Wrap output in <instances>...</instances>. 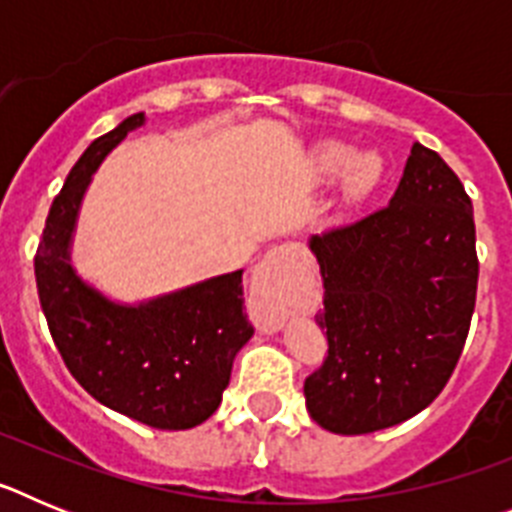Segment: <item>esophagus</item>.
<instances>
[{
    "label": "esophagus",
    "instance_id": "obj_1",
    "mask_svg": "<svg viewBox=\"0 0 512 512\" xmlns=\"http://www.w3.org/2000/svg\"><path fill=\"white\" fill-rule=\"evenodd\" d=\"M305 253L297 246H274L253 271V297L261 307L266 330H277L289 310V282L300 269Z\"/></svg>",
    "mask_w": 512,
    "mask_h": 512
}]
</instances>
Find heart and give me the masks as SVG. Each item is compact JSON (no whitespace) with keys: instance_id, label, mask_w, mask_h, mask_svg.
Listing matches in <instances>:
<instances>
[{"instance_id":"1","label":"heart","mask_w":512,"mask_h":512,"mask_svg":"<svg viewBox=\"0 0 512 512\" xmlns=\"http://www.w3.org/2000/svg\"><path fill=\"white\" fill-rule=\"evenodd\" d=\"M346 172V182H343V192L346 197H361L369 189L374 187V182L379 179V161L374 156H356L354 148L346 146V143H336V140H328V143H320L312 153V171L318 179H330V176Z\"/></svg>"}]
</instances>
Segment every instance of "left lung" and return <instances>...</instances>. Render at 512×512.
<instances>
[{
    "label": "left lung",
    "instance_id": "left-lung-1",
    "mask_svg": "<svg viewBox=\"0 0 512 512\" xmlns=\"http://www.w3.org/2000/svg\"><path fill=\"white\" fill-rule=\"evenodd\" d=\"M323 274L328 356L305 379L307 413L361 436L425 410L449 382L477 300L472 200L431 148L415 143L390 205L312 235Z\"/></svg>",
    "mask_w": 512,
    "mask_h": 512
}]
</instances>
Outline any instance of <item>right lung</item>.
Returning a JSON list of instances; mask_svg holds the SVG:
<instances>
[{
  "label": "right lung",
  "instance_id": "obj_1",
  "mask_svg": "<svg viewBox=\"0 0 512 512\" xmlns=\"http://www.w3.org/2000/svg\"><path fill=\"white\" fill-rule=\"evenodd\" d=\"M146 125L135 112L92 140L53 200L35 253L40 307L76 382L102 405L161 431H187L217 410L235 354L251 341L243 269L125 305L76 274L71 241L104 156Z\"/></svg>",
  "mask_w": 512,
  "mask_h": 512
}]
</instances>
